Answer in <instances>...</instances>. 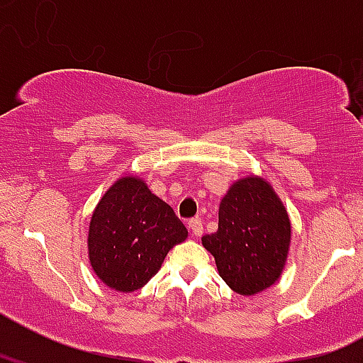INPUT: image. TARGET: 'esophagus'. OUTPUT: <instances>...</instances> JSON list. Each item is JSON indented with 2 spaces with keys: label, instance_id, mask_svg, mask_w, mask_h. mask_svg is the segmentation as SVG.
<instances>
[{
  "label": "esophagus",
  "instance_id": "34e87169",
  "mask_svg": "<svg viewBox=\"0 0 363 363\" xmlns=\"http://www.w3.org/2000/svg\"><path fill=\"white\" fill-rule=\"evenodd\" d=\"M188 226H189V230H191L193 237H202V233H203V223H202V219H199V218L191 219V221L188 223Z\"/></svg>",
  "mask_w": 363,
  "mask_h": 363
}]
</instances>
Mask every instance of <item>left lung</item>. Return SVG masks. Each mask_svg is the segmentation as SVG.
I'll use <instances>...</instances> for the list:
<instances>
[{
    "label": "left lung",
    "mask_w": 363,
    "mask_h": 363,
    "mask_svg": "<svg viewBox=\"0 0 363 363\" xmlns=\"http://www.w3.org/2000/svg\"><path fill=\"white\" fill-rule=\"evenodd\" d=\"M291 242L286 207L270 182L247 175L219 203L218 232L202 237L219 276L239 295H256L283 274Z\"/></svg>",
    "instance_id": "left-lung-1"
}]
</instances>
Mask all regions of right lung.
Returning a JSON list of instances; mask_svg holds the SVG:
<instances>
[{
    "label": "right lung",
    "mask_w": 363,
    "mask_h": 363,
    "mask_svg": "<svg viewBox=\"0 0 363 363\" xmlns=\"http://www.w3.org/2000/svg\"><path fill=\"white\" fill-rule=\"evenodd\" d=\"M188 239L174 208L144 179L124 175L94 207L87 232L89 263L111 290H140L158 274L168 251Z\"/></svg>",
    "instance_id": "add662e5"
}]
</instances>
